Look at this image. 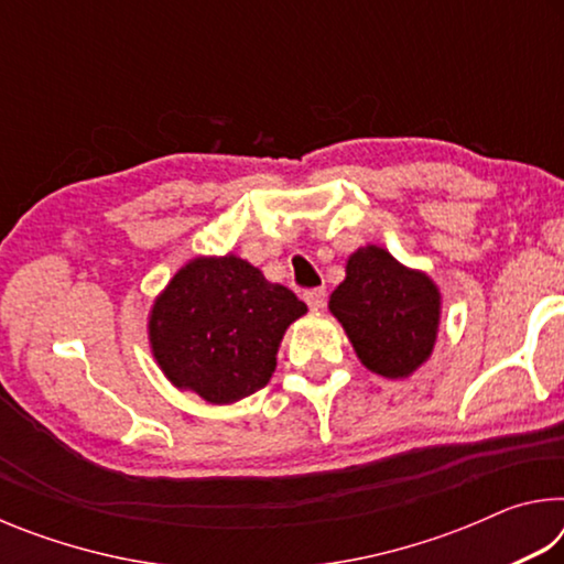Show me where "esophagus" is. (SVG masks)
Wrapping results in <instances>:
<instances>
[{"instance_id":"34e87169","label":"esophagus","mask_w":564,"mask_h":564,"mask_svg":"<svg viewBox=\"0 0 564 564\" xmlns=\"http://www.w3.org/2000/svg\"><path fill=\"white\" fill-rule=\"evenodd\" d=\"M305 303H308L311 311H321L323 305H326V289H311L303 293Z\"/></svg>"}]
</instances>
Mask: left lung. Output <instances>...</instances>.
I'll list each match as a JSON object with an SVG mask.
<instances>
[{
    "label": "left lung",
    "mask_w": 564,
    "mask_h": 564,
    "mask_svg": "<svg viewBox=\"0 0 564 564\" xmlns=\"http://www.w3.org/2000/svg\"><path fill=\"white\" fill-rule=\"evenodd\" d=\"M328 308L346 328L362 366L383 378H408L431 358L441 326V291L423 271L395 261L386 248L350 253L346 281Z\"/></svg>",
    "instance_id": "8db88e82"
}]
</instances>
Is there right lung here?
I'll return each mask as SVG.
<instances>
[{
    "label": "right lung",
    "instance_id": "right-lung-1",
    "mask_svg": "<svg viewBox=\"0 0 564 564\" xmlns=\"http://www.w3.org/2000/svg\"><path fill=\"white\" fill-rule=\"evenodd\" d=\"M305 311L238 256H198L151 305V352L178 390L228 405L269 383L283 333Z\"/></svg>",
    "mask_w": 564,
    "mask_h": 564
}]
</instances>
